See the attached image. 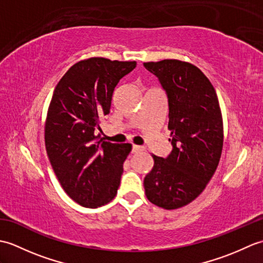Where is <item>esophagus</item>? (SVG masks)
Listing matches in <instances>:
<instances>
[{
    "instance_id": "esophagus-1",
    "label": "esophagus",
    "mask_w": 263,
    "mask_h": 263,
    "mask_svg": "<svg viewBox=\"0 0 263 263\" xmlns=\"http://www.w3.org/2000/svg\"><path fill=\"white\" fill-rule=\"evenodd\" d=\"M143 148L141 147V146H137V144H133V147H132V153H139V152H141Z\"/></svg>"
}]
</instances>
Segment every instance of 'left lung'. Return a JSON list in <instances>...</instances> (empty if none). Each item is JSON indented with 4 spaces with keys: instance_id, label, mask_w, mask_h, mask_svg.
Listing matches in <instances>:
<instances>
[{
    "instance_id": "8db88e82",
    "label": "left lung",
    "mask_w": 263,
    "mask_h": 263,
    "mask_svg": "<svg viewBox=\"0 0 263 263\" xmlns=\"http://www.w3.org/2000/svg\"><path fill=\"white\" fill-rule=\"evenodd\" d=\"M166 93L172 152L153 155L155 164L143 185L150 202L172 210L203 191L219 163L222 119L218 97L200 69L178 60L143 63Z\"/></svg>"
}]
</instances>
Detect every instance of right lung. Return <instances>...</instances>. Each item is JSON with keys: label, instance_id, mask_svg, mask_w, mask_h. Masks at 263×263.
<instances>
[{"label": "right lung", "instance_id": "obj_1", "mask_svg": "<svg viewBox=\"0 0 263 263\" xmlns=\"http://www.w3.org/2000/svg\"><path fill=\"white\" fill-rule=\"evenodd\" d=\"M137 62L92 58L72 65L55 87L47 111L45 146L69 197L87 208L108 203L119 190L132 144L96 141L99 119L110 109L114 89Z\"/></svg>", "mask_w": 263, "mask_h": 263}]
</instances>
